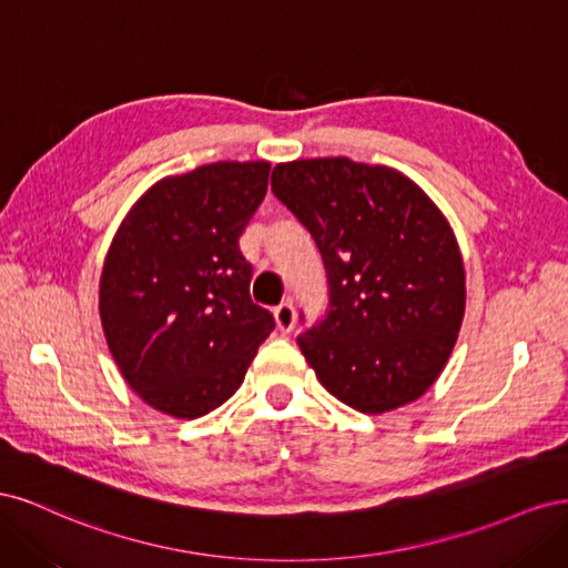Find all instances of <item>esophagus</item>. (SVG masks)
Here are the masks:
<instances>
[{
  "mask_svg": "<svg viewBox=\"0 0 568 568\" xmlns=\"http://www.w3.org/2000/svg\"><path fill=\"white\" fill-rule=\"evenodd\" d=\"M274 320H277L280 329H282L284 334H288V332L296 326V311H294V305H291V303H282V305L274 307Z\"/></svg>",
  "mask_w": 568,
  "mask_h": 568,
  "instance_id": "esophagus-1",
  "label": "esophagus"
}]
</instances>
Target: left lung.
Returning a JSON list of instances; mask_svg holds the SVG:
<instances>
[{
	"instance_id": "obj_1",
	"label": "left lung",
	"mask_w": 568,
	"mask_h": 568,
	"mask_svg": "<svg viewBox=\"0 0 568 568\" xmlns=\"http://www.w3.org/2000/svg\"><path fill=\"white\" fill-rule=\"evenodd\" d=\"M272 192L315 239L329 280V315L298 336L320 384L365 415L417 400L467 305L450 222L398 170L343 156L274 165Z\"/></svg>"
}]
</instances>
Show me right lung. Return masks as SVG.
Wrapping results in <instances>:
<instances>
[{
    "label": "right lung",
    "mask_w": 568,
    "mask_h": 568,
    "mask_svg": "<svg viewBox=\"0 0 568 568\" xmlns=\"http://www.w3.org/2000/svg\"><path fill=\"white\" fill-rule=\"evenodd\" d=\"M267 161H217L163 178L109 246L99 317L115 365L140 398L196 419L242 386L274 317L251 301L239 251L267 194Z\"/></svg>",
    "instance_id": "add662e5"
}]
</instances>
